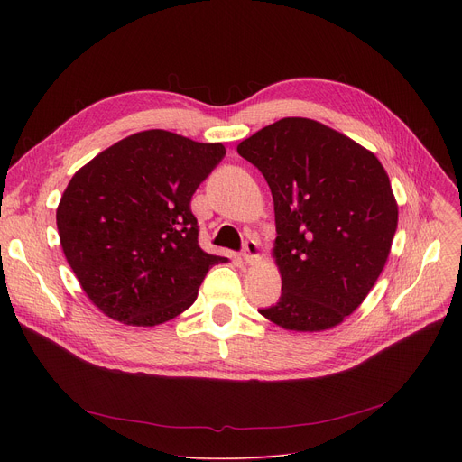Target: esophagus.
I'll return each mask as SVG.
<instances>
[{
  "label": "esophagus",
  "mask_w": 462,
  "mask_h": 462,
  "mask_svg": "<svg viewBox=\"0 0 462 462\" xmlns=\"http://www.w3.org/2000/svg\"><path fill=\"white\" fill-rule=\"evenodd\" d=\"M241 256H244V260L247 263H253L258 256H260V249H258V244L254 239H247L244 244V253H241Z\"/></svg>",
  "instance_id": "1"
}]
</instances>
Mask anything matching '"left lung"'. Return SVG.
Returning <instances> with one entry per match:
<instances>
[{
  "mask_svg": "<svg viewBox=\"0 0 462 462\" xmlns=\"http://www.w3.org/2000/svg\"><path fill=\"white\" fill-rule=\"evenodd\" d=\"M268 181L273 256L282 279L273 324L322 331L367 298L390 256L399 211L390 178L369 150L314 119L284 117L237 145Z\"/></svg>",
  "mask_w": 462,
  "mask_h": 462,
  "instance_id": "obj_1",
  "label": "left lung"
}]
</instances>
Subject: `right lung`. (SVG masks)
<instances>
[{"label":"right lung","mask_w":462,"mask_h":462,"mask_svg":"<svg viewBox=\"0 0 462 462\" xmlns=\"http://www.w3.org/2000/svg\"><path fill=\"white\" fill-rule=\"evenodd\" d=\"M223 143L152 129L91 159L69 181L56 221L86 296L106 317L157 326L189 309L223 256L199 245L190 199L223 161Z\"/></svg>","instance_id":"1"}]
</instances>
